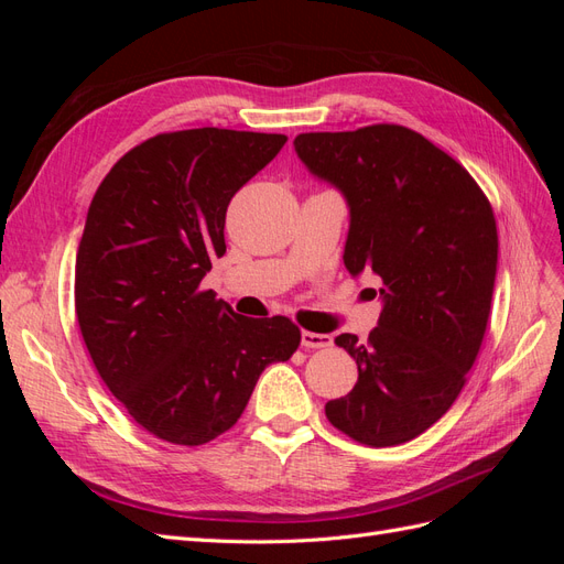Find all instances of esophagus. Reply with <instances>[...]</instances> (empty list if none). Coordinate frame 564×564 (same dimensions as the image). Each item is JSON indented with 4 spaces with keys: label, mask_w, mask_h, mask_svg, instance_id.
<instances>
[{
    "label": "esophagus",
    "mask_w": 564,
    "mask_h": 564,
    "mask_svg": "<svg viewBox=\"0 0 564 564\" xmlns=\"http://www.w3.org/2000/svg\"><path fill=\"white\" fill-rule=\"evenodd\" d=\"M303 348H329L334 340L329 334H315V332H301Z\"/></svg>",
    "instance_id": "esophagus-1"
}]
</instances>
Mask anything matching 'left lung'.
<instances>
[{
  "label": "left lung",
  "mask_w": 564,
  "mask_h": 564,
  "mask_svg": "<svg viewBox=\"0 0 564 564\" xmlns=\"http://www.w3.org/2000/svg\"><path fill=\"white\" fill-rule=\"evenodd\" d=\"M294 145L315 176L346 195V268L377 272L383 296L367 344L336 336L357 365V383L324 414L360 445H402L454 404L480 352L497 278V218L466 169L414 129L299 133Z\"/></svg>",
  "instance_id": "obj_1"
}]
</instances>
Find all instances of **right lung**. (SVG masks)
I'll use <instances>...</instances> for the list:
<instances>
[{
	"label": "right lung",
	"mask_w": 564,
	"mask_h": 564,
	"mask_svg": "<svg viewBox=\"0 0 564 564\" xmlns=\"http://www.w3.org/2000/svg\"><path fill=\"white\" fill-rule=\"evenodd\" d=\"M284 133L185 129L119 158L89 204L75 313L96 371L143 431L207 445L242 416L261 371L301 344L296 324L251 319L202 278L226 253V212Z\"/></svg>",
	"instance_id": "obj_1"
}]
</instances>
